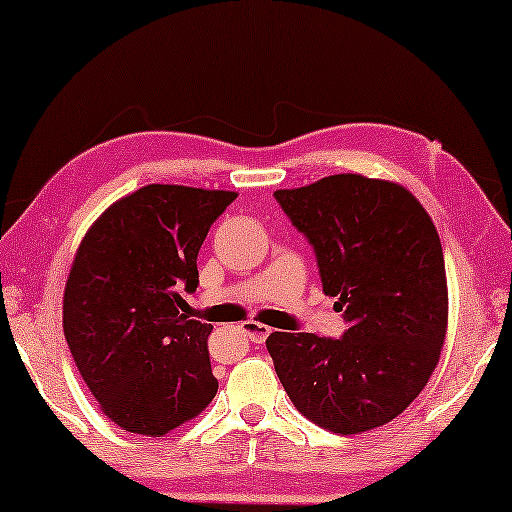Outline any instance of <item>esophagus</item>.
<instances>
[{
  "label": "esophagus",
  "instance_id": "obj_1",
  "mask_svg": "<svg viewBox=\"0 0 512 512\" xmlns=\"http://www.w3.org/2000/svg\"><path fill=\"white\" fill-rule=\"evenodd\" d=\"M242 331L247 333V338L251 342H256V345H263V342L268 340V335H270L272 328H268L265 324H258V321H244Z\"/></svg>",
  "mask_w": 512,
  "mask_h": 512
}]
</instances>
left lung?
Wrapping results in <instances>:
<instances>
[{"label":"left lung","mask_w":512,"mask_h":512,"mask_svg":"<svg viewBox=\"0 0 512 512\" xmlns=\"http://www.w3.org/2000/svg\"><path fill=\"white\" fill-rule=\"evenodd\" d=\"M312 244L324 293L347 331L335 338L275 331L265 340L293 405L333 433H361L401 415L438 366L447 282L431 216L403 186L361 174L275 191Z\"/></svg>","instance_id":"1"}]
</instances>
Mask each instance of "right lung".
<instances>
[{"label": "right lung", "instance_id": "obj_1", "mask_svg": "<svg viewBox=\"0 0 512 512\" xmlns=\"http://www.w3.org/2000/svg\"><path fill=\"white\" fill-rule=\"evenodd\" d=\"M235 198L149 184L114 202L76 251L65 338L104 415L125 431L165 436L216 396L214 326L179 312V289H198V251Z\"/></svg>", "mask_w": 512, "mask_h": 512}]
</instances>
